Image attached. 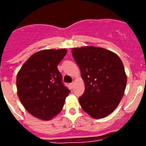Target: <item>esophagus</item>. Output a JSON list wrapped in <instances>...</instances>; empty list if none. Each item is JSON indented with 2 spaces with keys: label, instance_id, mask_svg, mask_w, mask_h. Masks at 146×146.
<instances>
[{
  "label": "esophagus",
  "instance_id": "obj_1",
  "mask_svg": "<svg viewBox=\"0 0 146 146\" xmlns=\"http://www.w3.org/2000/svg\"><path fill=\"white\" fill-rule=\"evenodd\" d=\"M74 86V82H71L70 84H69V86H70V87H71V88H73Z\"/></svg>",
  "mask_w": 146,
  "mask_h": 146
}]
</instances>
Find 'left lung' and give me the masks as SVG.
<instances>
[{
  "mask_svg": "<svg viewBox=\"0 0 146 146\" xmlns=\"http://www.w3.org/2000/svg\"><path fill=\"white\" fill-rule=\"evenodd\" d=\"M72 55L85 82L79 98L81 108L94 118H102L113 112L124 94L126 75L121 58L102 47L73 48Z\"/></svg>",
  "mask_w": 146,
  "mask_h": 146,
  "instance_id": "8db88e82",
  "label": "left lung"
}]
</instances>
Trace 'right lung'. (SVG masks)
I'll return each mask as SVG.
<instances>
[{
	"label": "right lung",
	"instance_id": "1",
	"mask_svg": "<svg viewBox=\"0 0 146 146\" xmlns=\"http://www.w3.org/2000/svg\"><path fill=\"white\" fill-rule=\"evenodd\" d=\"M66 54V49L38 51L18 72V97L27 111L36 118L52 119L64 107L70 91L62 82L58 65Z\"/></svg>",
	"mask_w": 146,
	"mask_h": 146
}]
</instances>
